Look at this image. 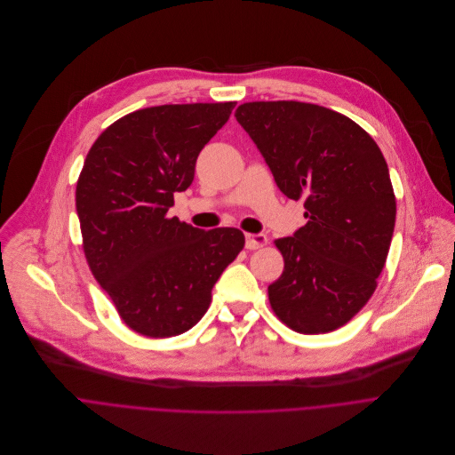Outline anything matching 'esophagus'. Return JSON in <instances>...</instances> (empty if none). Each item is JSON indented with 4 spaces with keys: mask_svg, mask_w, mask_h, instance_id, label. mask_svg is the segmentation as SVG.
<instances>
[{
    "mask_svg": "<svg viewBox=\"0 0 455 455\" xmlns=\"http://www.w3.org/2000/svg\"><path fill=\"white\" fill-rule=\"evenodd\" d=\"M263 245H267V235H263V233H247L245 235V247L249 251L261 249Z\"/></svg>",
    "mask_w": 455,
    "mask_h": 455,
    "instance_id": "esophagus-1",
    "label": "esophagus"
}]
</instances>
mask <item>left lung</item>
Segmentation results:
<instances>
[{
    "label": "left lung",
    "instance_id": "obj_1",
    "mask_svg": "<svg viewBox=\"0 0 455 455\" xmlns=\"http://www.w3.org/2000/svg\"><path fill=\"white\" fill-rule=\"evenodd\" d=\"M235 116L278 188L307 208V224L275 240L285 267L268 285L270 308L294 331H333L364 308L387 259L396 197L384 154L358 124L323 106L245 102Z\"/></svg>",
    "mask_w": 455,
    "mask_h": 455
}]
</instances>
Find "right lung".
I'll return each mask as SVG.
<instances>
[{
	"label": "right lung",
	"mask_w": 455,
	"mask_h": 455,
	"mask_svg": "<svg viewBox=\"0 0 455 455\" xmlns=\"http://www.w3.org/2000/svg\"><path fill=\"white\" fill-rule=\"evenodd\" d=\"M236 102L166 104L111 124L89 148L75 203L82 249L120 319L152 339L196 326L212 289L243 249L235 228L203 231L168 217L204 145Z\"/></svg>",
	"instance_id": "obj_1"
}]
</instances>
